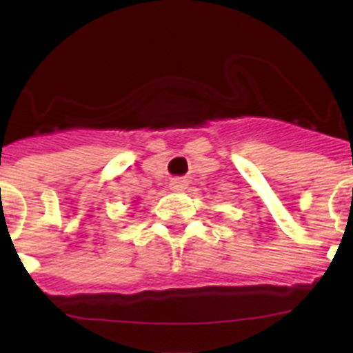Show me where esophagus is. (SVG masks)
<instances>
[{"label": "esophagus", "mask_w": 353, "mask_h": 353, "mask_svg": "<svg viewBox=\"0 0 353 353\" xmlns=\"http://www.w3.org/2000/svg\"><path fill=\"white\" fill-rule=\"evenodd\" d=\"M170 187L173 189V191H182V189H185V180H183V179H173V180H171Z\"/></svg>", "instance_id": "esophagus-1"}]
</instances>
